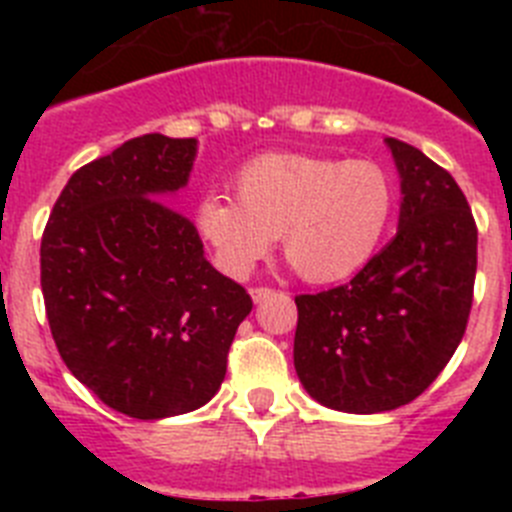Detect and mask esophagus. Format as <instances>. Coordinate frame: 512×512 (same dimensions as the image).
I'll use <instances>...</instances> for the list:
<instances>
[{"instance_id":"1","label":"esophagus","mask_w":512,"mask_h":512,"mask_svg":"<svg viewBox=\"0 0 512 512\" xmlns=\"http://www.w3.org/2000/svg\"><path fill=\"white\" fill-rule=\"evenodd\" d=\"M269 295H274V289H269V287H251V297H253V302L266 300V297H269Z\"/></svg>"}]
</instances>
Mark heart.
<instances>
[{"instance_id":"obj_1","label":"heart","mask_w":512,"mask_h":512,"mask_svg":"<svg viewBox=\"0 0 512 512\" xmlns=\"http://www.w3.org/2000/svg\"><path fill=\"white\" fill-rule=\"evenodd\" d=\"M392 210L395 179L377 161L266 153L235 174V200L200 202L197 228L230 277H246L279 235L307 282L336 284L372 261Z\"/></svg>"}]
</instances>
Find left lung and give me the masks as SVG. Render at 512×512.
Wrapping results in <instances>:
<instances>
[{
    "label": "left lung",
    "instance_id": "obj_1",
    "mask_svg": "<svg viewBox=\"0 0 512 512\" xmlns=\"http://www.w3.org/2000/svg\"><path fill=\"white\" fill-rule=\"evenodd\" d=\"M384 143L400 174L395 238L348 284L295 297L302 387L356 415L431 387L464 338L477 274V225L454 176L402 140Z\"/></svg>",
    "mask_w": 512,
    "mask_h": 512
}]
</instances>
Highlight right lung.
<instances>
[{"label":"right lung","mask_w":512,"mask_h":512,"mask_svg":"<svg viewBox=\"0 0 512 512\" xmlns=\"http://www.w3.org/2000/svg\"><path fill=\"white\" fill-rule=\"evenodd\" d=\"M197 140L148 133L81 166L40 243V287L69 372L122 415L202 408L225 379L253 302L205 259L200 233L166 205L187 187Z\"/></svg>","instance_id":"1"}]
</instances>
